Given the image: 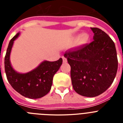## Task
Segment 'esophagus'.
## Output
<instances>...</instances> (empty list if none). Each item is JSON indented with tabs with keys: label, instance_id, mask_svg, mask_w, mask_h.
Segmentation results:
<instances>
[{
	"label": "esophagus",
	"instance_id": "esophagus-1",
	"mask_svg": "<svg viewBox=\"0 0 123 123\" xmlns=\"http://www.w3.org/2000/svg\"><path fill=\"white\" fill-rule=\"evenodd\" d=\"M62 59H63V62L64 63H67V59L66 57H65L64 56H62Z\"/></svg>",
	"mask_w": 123,
	"mask_h": 123
}]
</instances>
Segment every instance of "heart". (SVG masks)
I'll return each mask as SVG.
<instances>
[{"mask_svg": "<svg viewBox=\"0 0 123 123\" xmlns=\"http://www.w3.org/2000/svg\"><path fill=\"white\" fill-rule=\"evenodd\" d=\"M89 34L87 33H83L81 35L79 36V37H78V44L80 45H84V44H87L89 41Z\"/></svg>", "mask_w": 123, "mask_h": 123, "instance_id": "b5f03b06", "label": "heart"}]
</instances>
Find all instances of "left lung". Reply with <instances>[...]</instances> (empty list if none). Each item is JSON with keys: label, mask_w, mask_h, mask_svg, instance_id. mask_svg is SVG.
<instances>
[{"label": "left lung", "mask_w": 123, "mask_h": 123, "mask_svg": "<svg viewBox=\"0 0 123 123\" xmlns=\"http://www.w3.org/2000/svg\"><path fill=\"white\" fill-rule=\"evenodd\" d=\"M91 29L94 41L64 54L71 67L74 90L87 97L98 96L105 92L113 82L118 69L114 42L102 29Z\"/></svg>", "instance_id": "left-lung-1"}]
</instances>
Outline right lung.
<instances>
[{
  "label": "right lung",
  "instance_id": "add662e5",
  "mask_svg": "<svg viewBox=\"0 0 123 123\" xmlns=\"http://www.w3.org/2000/svg\"><path fill=\"white\" fill-rule=\"evenodd\" d=\"M19 35L17 33L10 40L5 56V71L7 80L15 91L32 99L39 98L49 92L54 74L62 64V58L55 62H42L37 68L26 73H19L12 68L10 56L13 42Z\"/></svg>",
  "mask_w": 123,
  "mask_h": 123
}]
</instances>
